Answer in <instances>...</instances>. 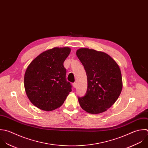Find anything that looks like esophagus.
Segmentation results:
<instances>
[{
  "label": "esophagus",
  "instance_id": "1",
  "mask_svg": "<svg viewBox=\"0 0 148 148\" xmlns=\"http://www.w3.org/2000/svg\"><path fill=\"white\" fill-rule=\"evenodd\" d=\"M73 87H74V88H75L77 87V83H76V82L73 83Z\"/></svg>",
  "mask_w": 148,
  "mask_h": 148
}]
</instances>
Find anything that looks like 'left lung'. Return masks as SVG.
Returning <instances> with one entry per match:
<instances>
[{
    "mask_svg": "<svg viewBox=\"0 0 148 148\" xmlns=\"http://www.w3.org/2000/svg\"><path fill=\"white\" fill-rule=\"evenodd\" d=\"M77 56L86 71L88 88L84 97H78L81 108L92 114L102 113L117 100L122 89L120 68L108 54L89 48H80Z\"/></svg>",
    "mask_w": 148,
    "mask_h": 148,
    "instance_id": "8db88e82",
    "label": "left lung"
}]
</instances>
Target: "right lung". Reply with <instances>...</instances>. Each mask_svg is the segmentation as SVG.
<instances>
[{
  "label": "right lung",
  "instance_id": "obj_1",
  "mask_svg": "<svg viewBox=\"0 0 148 148\" xmlns=\"http://www.w3.org/2000/svg\"><path fill=\"white\" fill-rule=\"evenodd\" d=\"M69 47L53 48L37 56L27 67L24 77V86L30 102L44 111L60 107L65 101L72 86L66 80L63 63L69 56Z\"/></svg>",
  "mask_w": 148,
  "mask_h": 148
}]
</instances>
